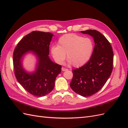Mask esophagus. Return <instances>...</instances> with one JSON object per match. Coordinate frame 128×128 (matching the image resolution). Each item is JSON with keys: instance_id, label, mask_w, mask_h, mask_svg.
I'll use <instances>...</instances> for the list:
<instances>
[{"instance_id": "1", "label": "esophagus", "mask_w": 128, "mask_h": 128, "mask_svg": "<svg viewBox=\"0 0 128 128\" xmlns=\"http://www.w3.org/2000/svg\"><path fill=\"white\" fill-rule=\"evenodd\" d=\"M61 69H62V70L63 72H64V71H67V70H68V69H67V68H64V67H62Z\"/></svg>"}]
</instances>
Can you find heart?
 I'll use <instances>...</instances> for the list:
<instances>
[{
	"mask_svg": "<svg viewBox=\"0 0 128 128\" xmlns=\"http://www.w3.org/2000/svg\"><path fill=\"white\" fill-rule=\"evenodd\" d=\"M94 50V42L91 38L68 34L59 38L57 46H52L50 52L58 64L64 62L66 54L68 62L75 67H80L90 59Z\"/></svg>",
	"mask_w": 128,
	"mask_h": 128,
	"instance_id": "heart-1",
	"label": "heart"
}]
</instances>
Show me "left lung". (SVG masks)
<instances>
[{"label":"left lung","mask_w":128,"mask_h":128,"mask_svg":"<svg viewBox=\"0 0 128 128\" xmlns=\"http://www.w3.org/2000/svg\"><path fill=\"white\" fill-rule=\"evenodd\" d=\"M81 33L94 38V48L90 59L82 67L72 70L70 86L83 96H89L101 89L113 70V52L110 42L98 31L88 30Z\"/></svg>","instance_id":"1"}]
</instances>
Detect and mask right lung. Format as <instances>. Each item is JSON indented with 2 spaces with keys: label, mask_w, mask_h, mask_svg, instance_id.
<instances>
[{
  "label": "right lung",
  "mask_w": 128,
  "mask_h": 128,
  "mask_svg": "<svg viewBox=\"0 0 128 128\" xmlns=\"http://www.w3.org/2000/svg\"><path fill=\"white\" fill-rule=\"evenodd\" d=\"M54 35L50 32L34 31L19 42L13 53L15 77L22 87L36 96L48 94L54 88L55 80L61 72V66L50 59L49 45ZM32 52L37 59L33 72L26 71L22 64L24 56Z\"/></svg>",
  "instance_id": "1"
}]
</instances>
